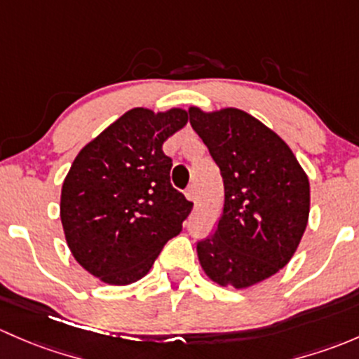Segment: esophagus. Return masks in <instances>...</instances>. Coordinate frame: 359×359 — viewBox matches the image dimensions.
I'll list each match as a JSON object with an SVG mask.
<instances>
[{"instance_id": "1", "label": "esophagus", "mask_w": 359, "mask_h": 359, "mask_svg": "<svg viewBox=\"0 0 359 359\" xmlns=\"http://www.w3.org/2000/svg\"><path fill=\"white\" fill-rule=\"evenodd\" d=\"M184 197H187L188 201H195V188L194 187L187 188V191H184Z\"/></svg>"}]
</instances>
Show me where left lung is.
<instances>
[{"instance_id": "obj_1", "label": "left lung", "mask_w": 359, "mask_h": 359, "mask_svg": "<svg viewBox=\"0 0 359 359\" xmlns=\"http://www.w3.org/2000/svg\"><path fill=\"white\" fill-rule=\"evenodd\" d=\"M190 124L219 168L224 205L198 261L221 287L247 289L292 259L309 217V180L285 142L240 109H188Z\"/></svg>"}]
</instances>
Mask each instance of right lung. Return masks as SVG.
Segmentation results:
<instances>
[{"instance_id": "add662e5", "label": "right lung", "mask_w": 359, "mask_h": 359, "mask_svg": "<svg viewBox=\"0 0 359 359\" xmlns=\"http://www.w3.org/2000/svg\"><path fill=\"white\" fill-rule=\"evenodd\" d=\"M188 123L183 109L128 110L74 158L60 219L74 259L109 283L129 285L183 228L190 201L172 188L162 145Z\"/></svg>"}]
</instances>
